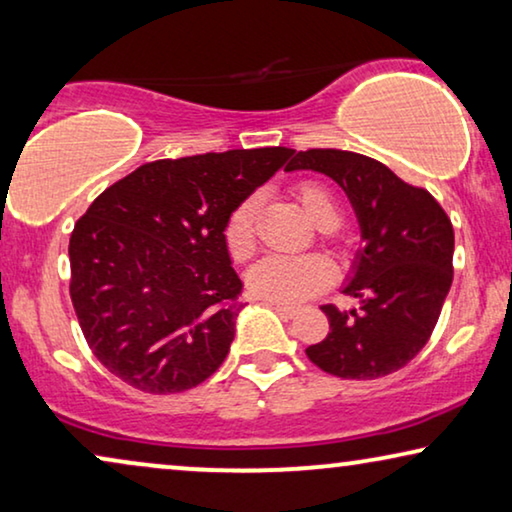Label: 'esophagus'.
Returning <instances> with one entry per match:
<instances>
[{"mask_svg":"<svg viewBox=\"0 0 512 512\" xmlns=\"http://www.w3.org/2000/svg\"><path fill=\"white\" fill-rule=\"evenodd\" d=\"M272 307H275V310L282 314V317H286V319H291L293 314H296L298 310L293 305H286V303H272Z\"/></svg>","mask_w":512,"mask_h":512,"instance_id":"obj_1","label":"esophagus"}]
</instances>
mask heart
Segmentation results:
<instances>
[{
	"mask_svg": "<svg viewBox=\"0 0 512 512\" xmlns=\"http://www.w3.org/2000/svg\"><path fill=\"white\" fill-rule=\"evenodd\" d=\"M298 205L303 207L307 219L319 228H333L340 221V207L331 188L319 181H300L296 186ZM261 207L258 195H247L230 209L223 242L233 261L244 263L256 254V216ZM333 263L324 256L303 258H265L249 270L247 284L254 296L272 303H300L317 296L333 282Z\"/></svg>",
	"mask_w": 512,
	"mask_h": 512,
	"instance_id": "b5f03b06",
	"label": "heart"
}]
</instances>
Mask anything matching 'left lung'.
Segmentation results:
<instances>
[{
  "label": "left lung",
  "mask_w": 512,
  "mask_h": 512,
  "mask_svg": "<svg viewBox=\"0 0 512 512\" xmlns=\"http://www.w3.org/2000/svg\"><path fill=\"white\" fill-rule=\"evenodd\" d=\"M286 170L324 172L345 188L366 247L345 293L361 310L324 305L328 335L307 359L342 380H377L401 370L429 342L452 286L454 230L426 188L354 151L307 149Z\"/></svg>",
  "instance_id": "left-lung-1"
}]
</instances>
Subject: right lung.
<instances>
[{
    "label": "right lung",
    "instance_id": "right-lung-1",
    "mask_svg": "<svg viewBox=\"0 0 512 512\" xmlns=\"http://www.w3.org/2000/svg\"><path fill=\"white\" fill-rule=\"evenodd\" d=\"M291 153L153 160L97 195L69 237V296L111 375L144 394H179L219 370L244 289L223 226Z\"/></svg>",
    "mask_w": 512,
    "mask_h": 512
}]
</instances>
